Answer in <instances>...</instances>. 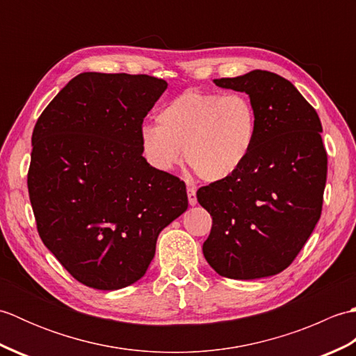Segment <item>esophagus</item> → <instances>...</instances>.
Instances as JSON below:
<instances>
[{"label": "esophagus", "mask_w": 356, "mask_h": 356, "mask_svg": "<svg viewBox=\"0 0 356 356\" xmlns=\"http://www.w3.org/2000/svg\"><path fill=\"white\" fill-rule=\"evenodd\" d=\"M186 193H188V202H190V205L194 207L197 205V195H195V190L193 186H188L186 188Z\"/></svg>", "instance_id": "34e87169"}]
</instances>
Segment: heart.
<instances>
[{
    "instance_id": "b5f03b06",
    "label": "heart",
    "mask_w": 356,
    "mask_h": 356,
    "mask_svg": "<svg viewBox=\"0 0 356 356\" xmlns=\"http://www.w3.org/2000/svg\"><path fill=\"white\" fill-rule=\"evenodd\" d=\"M157 125H142V153L159 171L182 162L203 180L217 182L236 174L251 154L257 119L251 101L240 93L186 90L157 113Z\"/></svg>"
}]
</instances>
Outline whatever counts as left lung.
I'll return each instance as SVG.
<instances>
[{
	"mask_svg": "<svg viewBox=\"0 0 356 356\" xmlns=\"http://www.w3.org/2000/svg\"><path fill=\"white\" fill-rule=\"evenodd\" d=\"M213 82L249 96L257 133L251 154L236 174L197 191L199 203L213 217L203 255L226 278L280 274L321 216L327 154L320 118L292 82L272 72Z\"/></svg>",
	"mask_w": 356,
	"mask_h": 356,
	"instance_id": "8db88e82",
	"label": "left lung"
}]
</instances>
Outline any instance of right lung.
Here are the masks:
<instances>
[{
	"mask_svg": "<svg viewBox=\"0 0 356 356\" xmlns=\"http://www.w3.org/2000/svg\"><path fill=\"white\" fill-rule=\"evenodd\" d=\"M166 87L147 74L81 73L33 128L27 186L38 232L93 289L145 275L159 234L188 208L185 184L151 166L139 140Z\"/></svg>",
	"mask_w": 356,
	"mask_h": 356,
	"instance_id": "right-lung-1",
	"label": "right lung"
}]
</instances>
